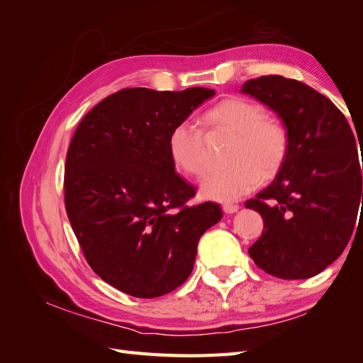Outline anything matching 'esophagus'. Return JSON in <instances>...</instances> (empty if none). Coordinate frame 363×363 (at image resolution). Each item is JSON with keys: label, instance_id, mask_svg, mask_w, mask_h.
I'll list each match as a JSON object with an SVG mask.
<instances>
[{"label": "esophagus", "instance_id": "esophagus-1", "mask_svg": "<svg viewBox=\"0 0 363 363\" xmlns=\"http://www.w3.org/2000/svg\"><path fill=\"white\" fill-rule=\"evenodd\" d=\"M223 211L225 213H235V212L239 211V206L238 204H224L223 206Z\"/></svg>", "mask_w": 363, "mask_h": 363}]
</instances>
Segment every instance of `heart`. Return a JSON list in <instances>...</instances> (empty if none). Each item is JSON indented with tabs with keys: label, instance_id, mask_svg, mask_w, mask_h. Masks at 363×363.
Segmentation results:
<instances>
[{
	"label": "heart",
	"instance_id": "obj_1",
	"mask_svg": "<svg viewBox=\"0 0 363 363\" xmlns=\"http://www.w3.org/2000/svg\"><path fill=\"white\" fill-rule=\"evenodd\" d=\"M213 128L236 136L230 152L232 168L212 172L201 183L203 199L233 203L255 189L263 177L276 175L286 159L288 131L279 121L268 118L260 104L242 98H230L213 107L206 116ZM169 155L179 168L195 177L208 169L204 135L191 121L175 124L168 139Z\"/></svg>",
	"mask_w": 363,
	"mask_h": 363
}]
</instances>
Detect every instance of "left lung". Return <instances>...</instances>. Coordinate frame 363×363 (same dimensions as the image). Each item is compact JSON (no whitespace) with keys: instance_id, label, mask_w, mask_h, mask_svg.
Returning <instances> with one entry per match:
<instances>
[{"instance_id":"1","label":"left lung","mask_w":363,"mask_h":363,"mask_svg":"<svg viewBox=\"0 0 363 363\" xmlns=\"http://www.w3.org/2000/svg\"><path fill=\"white\" fill-rule=\"evenodd\" d=\"M240 92L276 112L289 136L276 179L245 203L265 224L250 257L279 279L313 277L342 255L360 196L363 203L354 135L342 112L301 82L263 75L245 82Z\"/></svg>"}]
</instances>
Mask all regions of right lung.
<instances>
[{
  "label": "right lung",
  "instance_id": "right-lung-1",
  "mask_svg": "<svg viewBox=\"0 0 363 363\" xmlns=\"http://www.w3.org/2000/svg\"><path fill=\"white\" fill-rule=\"evenodd\" d=\"M213 89H123L77 127L65 164V207L91 268L138 298H156L191 276L196 245L221 207H189L194 186L175 174L168 139Z\"/></svg>",
  "mask_w": 363,
  "mask_h": 363
}]
</instances>
